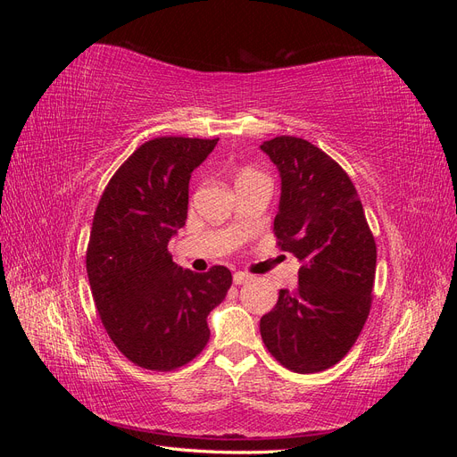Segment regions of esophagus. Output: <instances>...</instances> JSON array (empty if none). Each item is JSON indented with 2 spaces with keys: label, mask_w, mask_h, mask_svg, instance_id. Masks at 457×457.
Returning <instances> with one entry per match:
<instances>
[{
  "label": "esophagus",
  "mask_w": 457,
  "mask_h": 457,
  "mask_svg": "<svg viewBox=\"0 0 457 457\" xmlns=\"http://www.w3.org/2000/svg\"><path fill=\"white\" fill-rule=\"evenodd\" d=\"M252 280V274H247V272H242V270H238V272H234V276H232V282L234 284H245V282H250Z\"/></svg>",
  "instance_id": "obj_1"
}]
</instances>
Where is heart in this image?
<instances>
[{
	"label": "heart",
	"instance_id": "heart-1",
	"mask_svg": "<svg viewBox=\"0 0 457 457\" xmlns=\"http://www.w3.org/2000/svg\"><path fill=\"white\" fill-rule=\"evenodd\" d=\"M247 173H255V171H252V170H244L240 175H247Z\"/></svg>",
	"mask_w": 457,
	"mask_h": 457
}]
</instances>
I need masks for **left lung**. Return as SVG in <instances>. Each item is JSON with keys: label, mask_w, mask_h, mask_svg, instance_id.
I'll return each instance as SVG.
<instances>
[{"label": "left lung", "mask_w": 457, "mask_h": 457, "mask_svg": "<svg viewBox=\"0 0 457 457\" xmlns=\"http://www.w3.org/2000/svg\"><path fill=\"white\" fill-rule=\"evenodd\" d=\"M261 150L282 179L274 237L301 262L297 289H280L261 318V337L287 370L322 371L351 351L366 324L376 240L353 181L326 152L287 135Z\"/></svg>", "instance_id": "obj_1"}]
</instances>
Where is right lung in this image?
Masks as SVG:
<instances>
[{
	"label": "right lung",
	"mask_w": 457,
	"mask_h": 457,
	"mask_svg": "<svg viewBox=\"0 0 457 457\" xmlns=\"http://www.w3.org/2000/svg\"><path fill=\"white\" fill-rule=\"evenodd\" d=\"M219 139L156 137L110 179L93 217L87 276L103 326L133 364L170 371L210 341L207 314L232 284L227 267L198 274L168 252L185 227L190 173Z\"/></svg>",
	"instance_id": "obj_1"
}]
</instances>
